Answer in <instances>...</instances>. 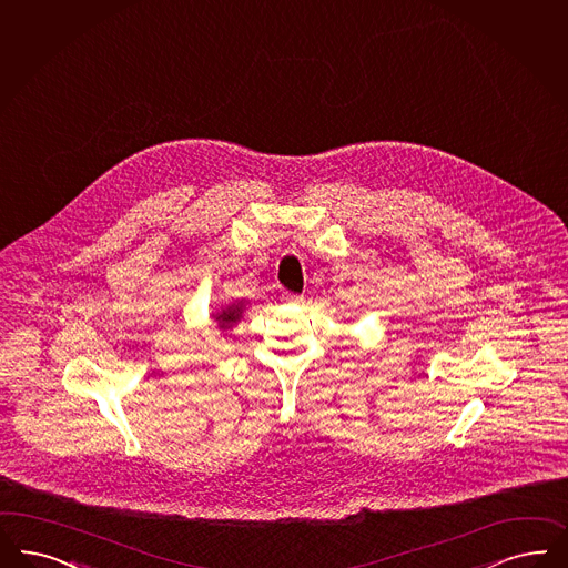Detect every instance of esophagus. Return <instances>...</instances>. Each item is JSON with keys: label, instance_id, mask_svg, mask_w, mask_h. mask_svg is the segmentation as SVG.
I'll return each instance as SVG.
<instances>
[{"label": "esophagus", "instance_id": "34e87169", "mask_svg": "<svg viewBox=\"0 0 568 568\" xmlns=\"http://www.w3.org/2000/svg\"><path fill=\"white\" fill-rule=\"evenodd\" d=\"M284 298H286V301H294V303H296V301H303V296H301V294L293 293L284 294Z\"/></svg>", "mask_w": 568, "mask_h": 568}]
</instances>
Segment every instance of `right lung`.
<instances>
[{"label": "right lung", "mask_w": 568, "mask_h": 568, "mask_svg": "<svg viewBox=\"0 0 568 568\" xmlns=\"http://www.w3.org/2000/svg\"><path fill=\"white\" fill-rule=\"evenodd\" d=\"M242 312H244V303L240 301V303H233L230 307L221 310V314H214V320L219 322V328L225 331V328H232L235 322H240Z\"/></svg>", "instance_id": "1"}]
</instances>
